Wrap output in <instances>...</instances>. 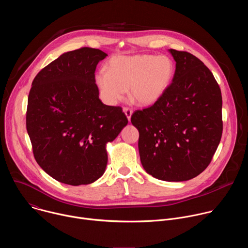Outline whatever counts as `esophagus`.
Masks as SVG:
<instances>
[{
    "label": "esophagus",
    "mask_w": 248,
    "mask_h": 248,
    "mask_svg": "<svg viewBox=\"0 0 248 248\" xmlns=\"http://www.w3.org/2000/svg\"><path fill=\"white\" fill-rule=\"evenodd\" d=\"M124 113L125 114L127 120L130 121V118H131V115H132V110L129 109V108H124Z\"/></svg>",
    "instance_id": "34e87169"
}]
</instances>
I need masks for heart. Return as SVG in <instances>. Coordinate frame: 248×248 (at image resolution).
I'll list each match as a JSON object with an SVG mask.
<instances>
[{
  "instance_id": "heart-1",
  "label": "heart",
  "mask_w": 248,
  "mask_h": 248,
  "mask_svg": "<svg viewBox=\"0 0 248 248\" xmlns=\"http://www.w3.org/2000/svg\"><path fill=\"white\" fill-rule=\"evenodd\" d=\"M174 74V64L165 55L115 56L108 70L100 69L95 76L103 98L109 104H117L129 98L140 106L157 102L170 86Z\"/></svg>"
}]
</instances>
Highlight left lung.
<instances>
[{
	"mask_svg": "<svg viewBox=\"0 0 248 248\" xmlns=\"http://www.w3.org/2000/svg\"><path fill=\"white\" fill-rule=\"evenodd\" d=\"M175 61L171 83L151 107L135 111L138 150L144 170L165 182H185L210 164L223 131L222 93L213 74L195 56L169 50Z\"/></svg>",
	"mask_w": 248,
	"mask_h": 248,
	"instance_id": "1",
	"label": "left lung"
}]
</instances>
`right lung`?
I'll use <instances>...</instances> for the list:
<instances>
[{
    "mask_svg": "<svg viewBox=\"0 0 248 248\" xmlns=\"http://www.w3.org/2000/svg\"><path fill=\"white\" fill-rule=\"evenodd\" d=\"M108 55L84 47L63 53L35 77L26 129L38 165L56 181L89 185L105 172L106 145L127 124L121 107L99 99L98 62Z\"/></svg>",
    "mask_w": 248,
    "mask_h": 248,
    "instance_id": "1",
    "label": "right lung"
}]
</instances>
